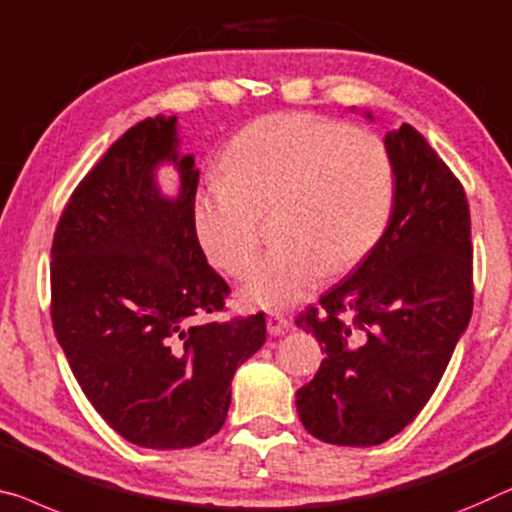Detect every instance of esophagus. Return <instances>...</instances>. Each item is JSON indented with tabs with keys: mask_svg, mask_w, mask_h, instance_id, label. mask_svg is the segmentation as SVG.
Returning a JSON list of instances; mask_svg holds the SVG:
<instances>
[{
	"mask_svg": "<svg viewBox=\"0 0 512 512\" xmlns=\"http://www.w3.org/2000/svg\"><path fill=\"white\" fill-rule=\"evenodd\" d=\"M290 329V320L286 316H281V313H270L267 316V332L272 336H283Z\"/></svg>",
	"mask_w": 512,
	"mask_h": 512,
	"instance_id": "34e87169",
	"label": "esophagus"
}]
</instances>
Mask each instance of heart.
I'll use <instances>...</instances> for the list:
<instances>
[{"instance_id": "heart-1", "label": "heart", "mask_w": 512, "mask_h": 512, "mask_svg": "<svg viewBox=\"0 0 512 512\" xmlns=\"http://www.w3.org/2000/svg\"><path fill=\"white\" fill-rule=\"evenodd\" d=\"M396 171L375 132L316 114H272L247 125L224 155V176L194 196L203 251L231 277L247 274L260 217L280 245L249 272L242 297L281 311L316 293L327 270L361 261L387 229Z\"/></svg>"}]
</instances>
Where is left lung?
Here are the masks:
<instances>
[{
	"instance_id": "left-lung-1",
	"label": "left lung",
	"mask_w": 512,
	"mask_h": 512,
	"mask_svg": "<svg viewBox=\"0 0 512 512\" xmlns=\"http://www.w3.org/2000/svg\"><path fill=\"white\" fill-rule=\"evenodd\" d=\"M366 119H373L366 112ZM396 194L387 231L348 279L297 318L325 359L295 393L320 442L375 446L416 419L474 306L469 203L428 141L403 123L384 137Z\"/></svg>"
}]
</instances>
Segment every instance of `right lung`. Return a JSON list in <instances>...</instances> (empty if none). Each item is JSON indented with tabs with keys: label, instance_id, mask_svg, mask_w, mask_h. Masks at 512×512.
I'll list each match as a JSON object with an SVG mask.
<instances>
[{
	"label": "right lung",
	"instance_id": "obj_1",
	"mask_svg": "<svg viewBox=\"0 0 512 512\" xmlns=\"http://www.w3.org/2000/svg\"><path fill=\"white\" fill-rule=\"evenodd\" d=\"M178 119H146L114 141L70 196L52 242V325L75 380L123 439L174 451L219 432L231 380L265 343V313L224 309L229 283L194 229L199 169ZM174 163V197L156 169Z\"/></svg>",
	"mask_w": 512,
	"mask_h": 512
}]
</instances>
